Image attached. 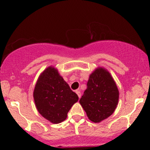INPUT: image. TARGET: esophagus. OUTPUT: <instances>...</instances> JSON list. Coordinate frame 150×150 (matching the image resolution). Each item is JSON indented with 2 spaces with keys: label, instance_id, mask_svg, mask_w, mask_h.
<instances>
[{
  "label": "esophagus",
  "instance_id": "1",
  "mask_svg": "<svg viewBox=\"0 0 150 150\" xmlns=\"http://www.w3.org/2000/svg\"><path fill=\"white\" fill-rule=\"evenodd\" d=\"M75 92H76V94H77V96H78V97L80 99V97H81V92L79 90H76V91H75Z\"/></svg>",
  "mask_w": 150,
  "mask_h": 150
}]
</instances>
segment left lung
Wrapping results in <instances>:
<instances>
[{"label": "left lung", "instance_id": "1", "mask_svg": "<svg viewBox=\"0 0 150 150\" xmlns=\"http://www.w3.org/2000/svg\"><path fill=\"white\" fill-rule=\"evenodd\" d=\"M80 104L91 121L99 123L114 112L119 98L116 82L107 70L98 68L89 75Z\"/></svg>", "mask_w": 150, "mask_h": 150}]
</instances>
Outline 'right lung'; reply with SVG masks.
<instances>
[{
	"label": "right lung",
	"mask_w": 150,
	"mask_h": 150,
	"mask_svg": "<svg viewBox=\"0 0 150 150\" xmlns=\"http://www.w3.org/2000/svg\"><path fill=\"white\" fill-rule=\"evenodd\" d=\"M33 96L39 113L52 123L66 119L70 108L78 101L76 93L52 66L48 67L39 75Z\"/></svg>",
	"instance_id": "1"
}]
</instances>
